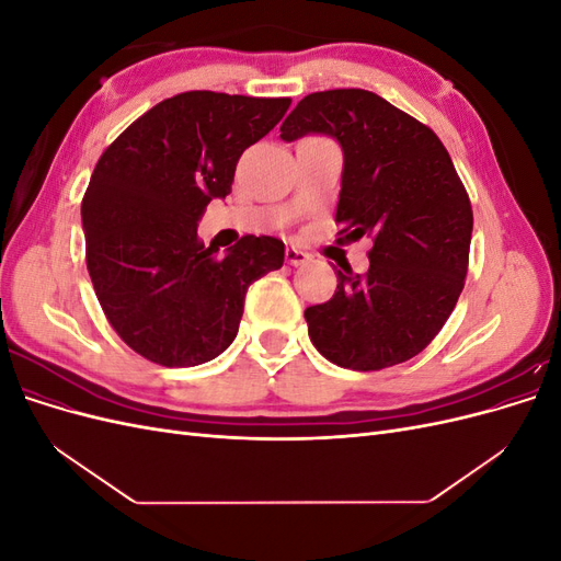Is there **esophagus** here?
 <instances>
[{"label":"esophagus","mask_w":561,"mask_h":561,"mask_svg":"<svg viewBox=\"0 0 561 561\" xmlns=\"http://www.w3.org/2000/svg\"><path fill=\"white\" fill-rule=\"evenodd\" d=\"M309 260H311V254L299 250V248H287L285 250V262L290 266H304Z\"/></svg>","instance_id":"obj_1"}]
</instances>
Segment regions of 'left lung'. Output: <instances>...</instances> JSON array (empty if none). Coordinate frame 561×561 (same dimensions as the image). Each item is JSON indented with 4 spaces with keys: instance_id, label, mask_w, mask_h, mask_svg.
Wrapping results in <instances>:
<instances>
[{
    "instance_id": "obj_1",
    "label": "left lung",
    "mask_w": 561,
    "mask_h": 561,
    "mask_svg": "<svg viewBox=\"0 0 561 561\" xmlns=\"http://www.w3.org/2000/svg\"><path fill=\"white\" fill-rule=\"evenodd\" d=\"M330 135L344 151L339 233L375 241L367 274L336 271L330 301L304 311L313 346L339 367L375 371L426 348L468 274L472 208L437 135L363 89L311 93L280 126L293 142Z\"/></svg>"
}]
</instances>
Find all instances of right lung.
Masks as SVG:
<instances>
[{
  "mask_svg": "<svg viewBox=\"0 0 561 561\" xmlns=\"http://www.w3.org/2000/svg\"><path fill=\"white\" fill-rule=\"evenodd\" d=\"M290 103L186 91L145 112L98 159L81 201L87 266L110 325L142 358L163 367L217 358L239 332L248 287L283 266L274 236H243L217 254L196 227Z\"/></svg>",
  "mask_w": 561,
  "mask_h": 561,
  "instance_id": "obj_1",
  "label": "right lung"
}]
</instances>
